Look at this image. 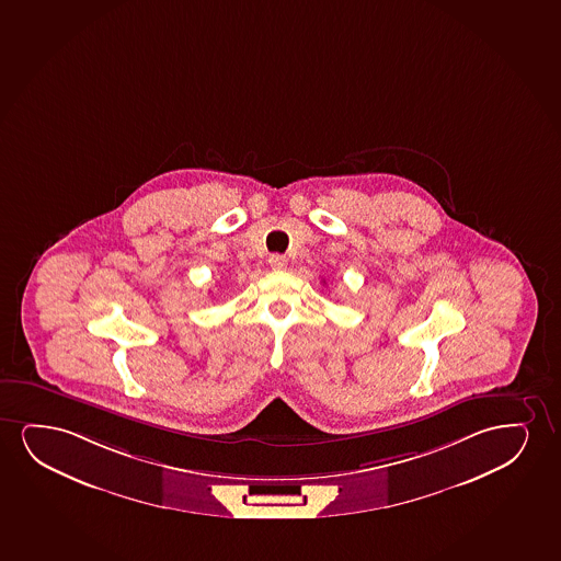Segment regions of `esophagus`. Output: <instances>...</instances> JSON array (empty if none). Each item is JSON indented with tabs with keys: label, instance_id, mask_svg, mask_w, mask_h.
I'll return each instance as SVG.
<instances>
[{
	"label": "esophagus",
	"instance_id": "obj_1",
	"mask_svg": "<svg viewBox=\"0 0 561 561\" xmlns=\"http://www.w3.org/2000/svg\"><path fill=\"white\" fill-rule=\"evenodd\" d=\"M270 268L284 270L287 266V259L284 255H270Z\"/></svg>",
	"mask_w": 561,
	"mask_h": 561
}]
</instances>
